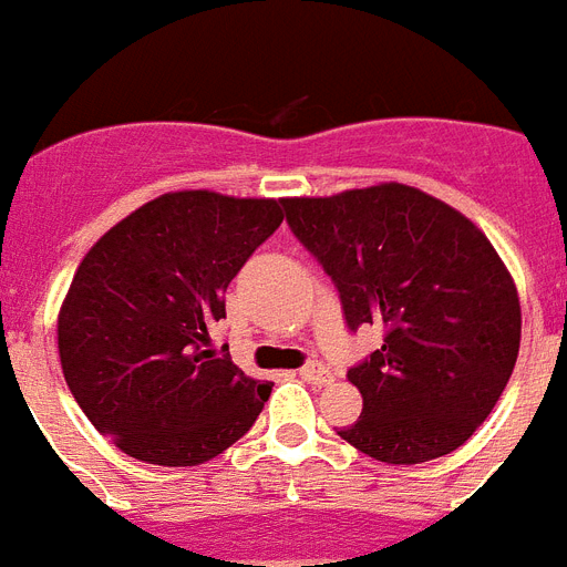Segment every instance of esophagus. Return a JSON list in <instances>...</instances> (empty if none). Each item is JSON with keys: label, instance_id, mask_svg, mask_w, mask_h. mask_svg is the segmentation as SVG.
Returning <instances> with one entry per match:
<instances>
[{"label": "esophagus", "instance_id": "obj_1", "mask_svg": "<svg viewBox=\"0 0 567 567\" xmlns=\"http://www.w3.org/2000/svg\"><path fill=\"white\" fill-rule=\"evenodd\" d=\"M298 378L307 380V383H316V386H324V383H330V371L321 362H307V365L298 369Z\"/></svg>", "mask_w": 567, "mask_h": 567}]
</instances>
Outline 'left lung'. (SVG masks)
I'll use <instances>...</instances> for the list:
<instances>
[{
  "instance_id": "obj_1",
  "label": "left lung",
  "mask_w": 567,
  "mask_h": 567,
  "mask_svg": "<svg viewBox=\"0 0 567 567\" xmlns=\"http://www.w3.org/2000/svg\"><path fill=\"white\" fill-rule=\"evenodd\" d=\"M292 234L337 284L348 328L383 346L348 371L362 412L339 430L389 465L445 456L488 419L520 346L518 289L486 234L406 184L284 198Z\"/></svg>"
}]
</instances>
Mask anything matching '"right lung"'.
I'll list each match as a JSON object with an SVG mask.
<instances>
[{"mask_svg": "<svg viewBox=\"0 0 567 567\" xmlns=\"http://www.w3.org/2000/svg\"><path fill=\"white\" fill-rule=\"evenodd\" d=\"M284 221V198L163 193L90 248L58 312L72 398L120 451L202 465L251 430L269 380L210 348L225 289Z\"/></svg>", "mask_w": 567, "mask_h": 567, "instance_id": "1", "label": "right lung"}]
</instances>
